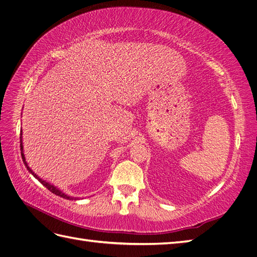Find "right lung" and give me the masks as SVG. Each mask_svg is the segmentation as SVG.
<instances>
[{"label":"right lung","mask_w":257,"mask_h":257,"mask_svg":"<svg viewBox=\"0 0 257 257\" xmlns=\"http://www.w3.org/2000/svg\"><path fill=\"white\" fill-rule=\"evenodd\" d=\"M21 154H22V159H23V162H24V164H25V166L27 168V170H28V172L31 173V174L35 177V178H37V180L44 185V186L46 187V188H48L50 190L51 193H53L55 195H57V196H60V197H62V198H64V199H69V200H71V199H74V197H71V196H68V195H65L64 193H62L60 189H58L57 187H55L53 186V185H51V184H49L48 182H46V181H44V180H41V178L37 175V174H35V173L33 172V170L29 168L28 166V164H27V162H26V159H25V156H24V148H23V141H22V131H21Z\"/></svg>","instance_id":"1"}]
</instances>
